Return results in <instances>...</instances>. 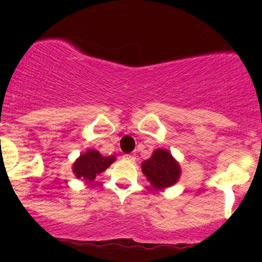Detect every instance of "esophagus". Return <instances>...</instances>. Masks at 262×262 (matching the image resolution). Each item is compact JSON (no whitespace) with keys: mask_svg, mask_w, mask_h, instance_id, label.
I'll return each mask as SVG.
<instances>
[{"mask_svg":"<svg viewBox=\"0 0 262 262\" xmlns=\"http://www.w3.org/2000/svg\"><path fill=\"white\" fill-rule=\"evenodd\" d=\"M124 160H128V161H131V163H134L136 160V156L135 155H124Z\"/></svg>","mask_w":262,"mask_h":262,"instance_id":"obj_1","label":"esophagus"}]
</instances>
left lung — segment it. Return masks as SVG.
<instances>
[{"instance_id": "left-lung-1", "label": "left lung", "mask_w": 262, "mask_h": 262, "mask_svg": "<svg viewBox=\"0 0 262 262\" xmlns=\"http://www.w3.org/2000/svg\"><path fill=\"white\" fill-rule=\"evenodd\" d=\"M142 170L154 187H169L180 177V165L165 149H156L151 159L142 164Z\"/></svg>"}]
</instances>
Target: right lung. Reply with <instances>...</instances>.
I'll return each instance as SVG.
<instances>
[{"mask_svg": "<svg viewBox=\"0 0 262 262\" xmlns=\"http://www.w3.org/2000/svg\"><path fill=\"white\" fill-rule=\"evenodd\" d=\"M114 161V156L103 157L99 152L90 149L86 154L81 155L80 159L76 161L73 165V172L77 178H82L84 181H93L97 174L103 172Z\"/></svg>", "mask_w": 262, "mask_h": 262, "instance_id": "add662e5", "label": "right lung"}]
</instances>
